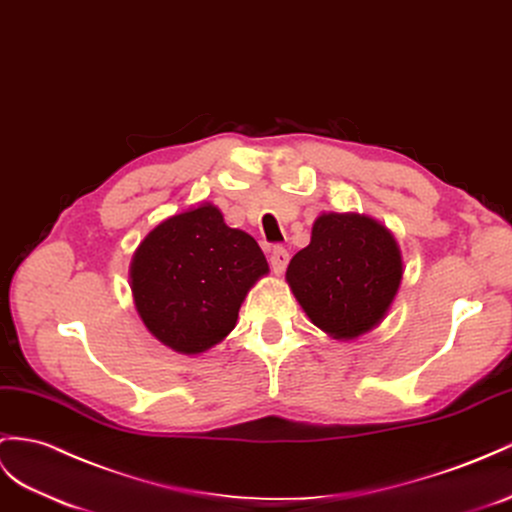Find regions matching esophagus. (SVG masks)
<instances>
[{
    "instance_id": "34e87169",
    "label": "esophagus",
    "mask_w": 512,
    "mask_h": 512,
    "mask_svg": "<svg viewBox=\"0 0 512 512\" xmlns=\"http://www.w3.org/2000/svg\"><path fill=\"white\" fill-rule=\"evenodd\" d=\"M287 264H290V253H287L283 246H274L272 253H270V266H272V270L277 272V274H283Z\"/></svg>"
}]
</instances>
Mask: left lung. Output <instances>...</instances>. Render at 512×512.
I'll use <instances>...</instances> for the list:
<instances>
[{"label": "left lung", "instance_id": "obj_1", "mask_svg": "<svg viewBox=\"0 0 512 512\" xmlns=\"http://www.w3.org/2000/svg\"><path fill=\"white\" fill-rule=\"evenodd\" d=\"M285 279L318 329L335 339H355L381 324L398 294L400 248L374 218L322 214Z\"/></svg>", "mask_w": 512, "mask_h": 512}]
</instances>
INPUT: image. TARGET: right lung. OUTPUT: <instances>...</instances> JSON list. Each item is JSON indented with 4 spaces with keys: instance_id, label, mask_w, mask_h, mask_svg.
Wrapping results in <instances>:
<instances>
[{
    "instance_id": "right-lung-1",
    "label": "right lung",
    "mask_w": 512,
    "mask_h": 512,
    "mask_svg": "<svg viewBox=\"0 0 512 512\" xmlns=\"http://www.w3.org/2000/svg\"><path fill=\"white\" fill-rule=\"evenodd\" d=\"M268 274L251 235L225 225L212 203L160 222L136 248L129 279L138 316L181 355L220 344L238 322L248 290Z\"/></svg>"
}]
</instances>
